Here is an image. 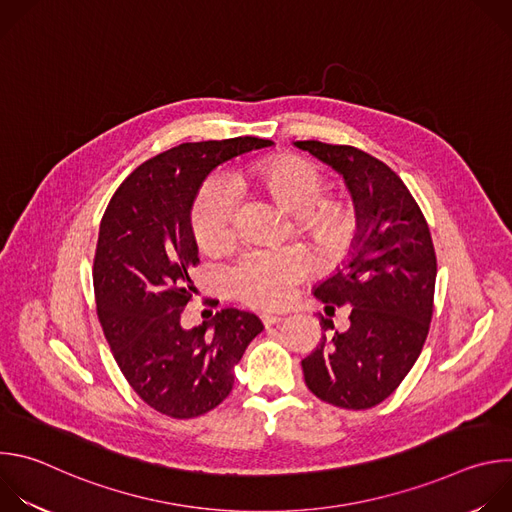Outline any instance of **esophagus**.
Returning a JSON list of instances; mask_svg holds the SVG:
<instances>
[{
  "label": "esophagus",
  "instance_id": "obj_1",
  "mask_svg": "<svg viewBox=\"0 0 512 512\" xmlns=\"http://www.w3.org/2000/svg\"><path fill=\"white\" fill-rule=\"evenodd\" d=\"M283 318L281 316H275V314H261V322L265 328H271V326H277Z\"/></svg>",
  "mask_w": 512,
  "mask_h": 512
}]
</instances>
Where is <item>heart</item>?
I'll return each instance as SVG.
<instances>
[{"instance_id":"b5f03b06","label":"heart","mask_w":512,"mask_h":512,"mask_svg":"<svg viewBox=\"0 0 512 512\" xmlns=\"http://www.w3.org/2000/svg\"><path fill=\"white\" fill-rule=\"evenodd\" d=\"M237 190H255L294 214L296 229L320 257L338 255L354 229L352 208L340 198H320L324 176L314 164L296 156H275L255 162L231 178ZM196 247L206 255H221L233 243V200L223 184L208 180L190 212ZM306 261L291 251L247 255L231 273L235 296L255 308H277L294 296L306 277Z\"/></svg>"}]
</instances>
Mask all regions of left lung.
<instances>
[{"label":"left lung","instance_id":"left-lung-1","mask_svg":"<svg viewBox=\"0 0 512 512\" xmlns=\"http://www.w3.org/2000/svg\"><path fill=\"white\" fill-rule=\"evenodd\" d=\"M342 174L354 202L350 259L322 281L314 296L350 306L346 332L322 334L302 360L308 389L342 409H371L407 377L433 316L437 261L425 216L403 180L381 160L352 145L296 141ZM334 330L332 320H320Z\"/></svg>","mask_w":512,"mask_h":512}]
</instances>
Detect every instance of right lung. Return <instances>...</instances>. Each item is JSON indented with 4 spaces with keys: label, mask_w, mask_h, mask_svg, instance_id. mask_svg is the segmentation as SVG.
Returning a JSON list of instances; mask_svg holds the SVG:
<instances>
[{
    "label": "right lung",
    "mask_w": 512,
    "mask_h": 512,
    "mask_svg": "<svg viewBox=\"0 0 512 512\" xmlns=\"http://www.w3.org/2000/svg\"><path fill=\"white\" fill-rule=\"evenodd\" d=\"M271 143L251 135L180 143L135 168L103 214L93 261L97 316L129 387L168 417L192 419L221 405L235 364L263 330L237 308L192 330L180 318L198 265L190 210L200 184L218 164Z\"/></svg>",
    "instance_id": "1"
}]
</instances>
